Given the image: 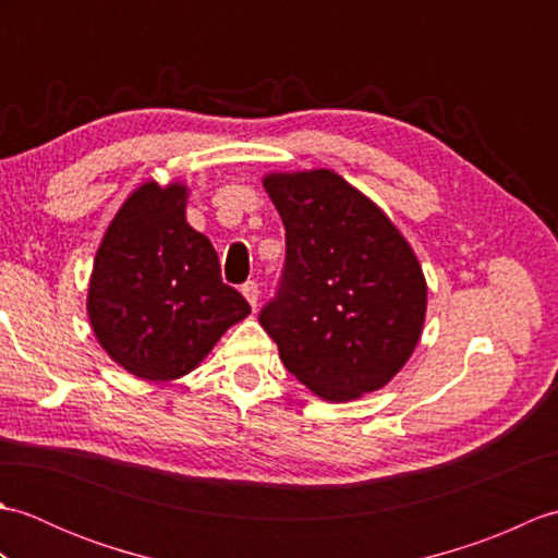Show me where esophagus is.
<instances>
[{"instance_id":"obj_1","label":"esophagus","mask_w":558,"mask_h":558,"mask_svg":"<svg viewBox=\"0 0 558 558\" xmlns=\"http://www.w3.org/2000/svg\"><path fill=\"white\" fill-rule=\"evenodd\" d=\"M242 294L246 298V302L252 304V310H256V306H258V298H260V290H258V286H256L254 280L244 282V286H242Z\"/></svg>"}]
</instances>
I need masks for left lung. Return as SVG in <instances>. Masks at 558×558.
<instances>
[{"label": "left lung", "instance_id": "8db88e82", "mask_svg": "<svg viewBox=\"0 0 558 558\" xmlns=\"http://www.w3.org/2000/svg\"><path fill=\"white\" fill-rule=\"evenodd\" d=\"M286 225L278 298L258 322L282 364L328 402L384 388L412 357L426 316L417 254L369 196L333 170L268 172Z\"/></svg>", "mask_w": 558, "mask_h": 558}]
</instances>
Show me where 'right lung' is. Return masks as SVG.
<instances>
[{
	"label": "right lung",
	"instance_id": "obj_1",
	"mask_svg": "<svg viewBox=\"0 0 558 558\" xmlns=\"http://www.w3.org/2000/svg\"><path fill=\"white\" fill-rule=\"evenodd\" d=\"M189 186L148 180L126 196L98 246L88 322L100 348L144 381L182 378L252 314L220 278L218 254L186 222Z\"/></svg>",
	"mask_w": 558,
	"mask_h": 558
}]
</instances>
